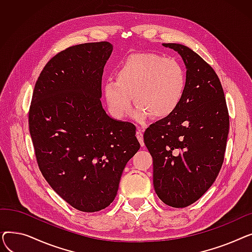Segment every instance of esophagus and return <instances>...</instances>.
Wrapping results in <instances>:
<instances>
[{
    "label": "esophagus",
    "mask_w": 252,
    "mask_h": 252,
    "mask_svg": "<svg viewBox=\"0 0 252 252\" xmlns=\"http://www.w3.org/2000/svg\"><path fill=\"white\" fill-rule=\"evenodd\" d=\"M136 136H137V138H138V140H139V142L141 143V146L143 147L144 146V139H143V131L141 130V129H138L137 130V133H136Z\"/></svg>",
    "instance_id": "34e87169"
}]
</instances>
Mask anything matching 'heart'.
<instances>
[{"mask_svg": "<svg viewBox=\"0 0 252 252\" xmlns=\"http://www.w3.org/2000/svg\"><path fill=\"white\" fill-rule=\"evenodd\" d=\"M186 88L187 73L178 59L138 53L118 66L115 81L104 86V96L109 110L117 118L131 113L135 98L139 119L149 115L162 119L178 109Z\"/></svg>", "mask_w": 252, "mask_h": 252, "instance_id": "obj_1", "label": "heart"}]
</instances>
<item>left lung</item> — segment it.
Instances as JSON below:
<instances>
[{
	"label": "left lung",
	"instance_id": "1",
	"mask_svg": "<svg viewBox=\"0 0 252 252\" xmlns=\"http://www.w3.org/2000/svg\"><path fill=\"white\" fill-rule=\"evenodd\" d=\"M174 49L187 68V88L178 109L152 124L144 143L153 159V185L160 200L186 207L209 189L221 168L230 118L220 78L190 48Z\"/></svg>",
	"mask_w": 252,
	"mask_h": 252
}]
</instances>
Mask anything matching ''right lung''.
I'll use <instances>...</instances> for the list:
<instances>
[{
    "label": "right lung",
    "mask_w": 252,
    "mask_h": 252,
    "mask_svg": "<svg viewBox=\"0 0 252 252\" xmlns=\"http://www.w3.org/2000/svg\"><path fill=\"white\" fill-rule=\"evenodd\" d=\"M109 42L65 49L35 83L29 126L42 175L63 200L85 213L107 207L127 161L140 149L136 126L106 114L101 104Z\"/></svg>",
    "instance_id": "1"
}]
</instances>
